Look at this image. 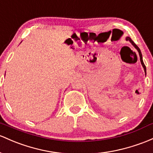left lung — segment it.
<instances>
[{
	"instance_id": "1",
	"label": "left lung",
	"mask_w": 153,
	"mask_h": 153,
	"mask_svg": "<svg viewBox=\"0 0 153 153\" xmlns=\"http://www.w3.org/2000/svg\"><path fill=\"white\" fill-rule=\"evenodd\" d=\"M126 41H130L131 43V44L133 45V46H134V47H135V48H137V51H138V52H139V57H140V62H141V64H142V67H143L144 70H145V75H146V67H145V64H144V62H143V59H142V53H141L140 49H139V47L137 46V45H136L135 43H134V41H132V40L131 39V38H129V37H127V38H126Z\"/></svg>"
}]
</instances>
